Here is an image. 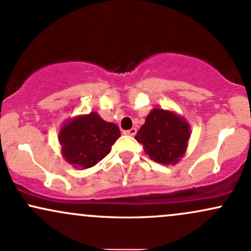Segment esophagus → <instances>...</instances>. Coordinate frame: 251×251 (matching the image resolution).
<instances>
[{
	"instance_id": "esophagus-1",
	"label": "esophagus",
	"mask_w": 251,
	"mask_h": 251,
	"mask_svg": "<svg viewBox=\"0 0 251 251\" xmlns=\"http://www.w3.org/2000/svg\"><path fill=\"white\" fill-rule=\"evenodd\" d=\"M124 133L125 134H128V136H134V134L137 133V128H131V130H127V131H125L124 132Z\"/></svg>"
}]
</instances>
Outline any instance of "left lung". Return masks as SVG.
Wrapping results in <instances>:
<instances>
[{"mask_svg": "<svg viewBox=\"0 0 251 251\" xmlns=\"http://www.w3.org/2000/svg\"><path fill=\"white\" fill-rule=\"evenodd\" d=\"M134 138L143 144L145 153L151 159L159 164L174 166L186 153L191 126L177 113L153 108Z\"/></svg>", "mask_w": 251, "mask_h": 251, "instance_id": "left-lung-1", "label": "left lung"}]
</instances>
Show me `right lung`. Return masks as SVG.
<instances>
[{"instance_id":"obj_1","label":"right lung","mask_w":251,"mask_h":251,"mask_svg":"<svg viewBox=\"0 0 251 251\" xmlns=\"http://www.w3.org/2000/svg\"><path fill=\"white\" fill-rule=\"evenodd\" d=\"M120 137L115 124L107 123L96 112L81 114L65 121L58 140L63 158L74 168L88 169L111 152Z\"/></svg>"}]
</instances>
